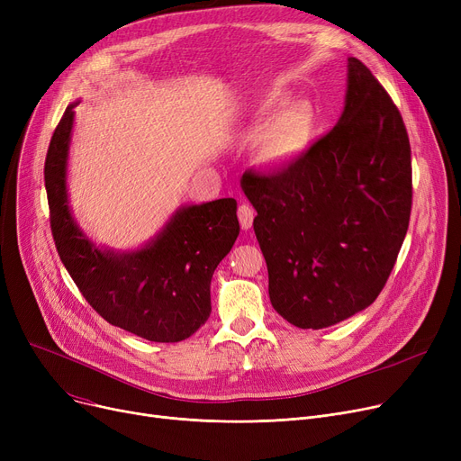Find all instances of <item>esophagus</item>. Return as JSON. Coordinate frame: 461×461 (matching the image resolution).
I'll return each instance as SVG.
<instances>
[{"mask_svg":"<svg viewBox=\"0 0 461 461\" xmlns=\"http://www.w3.org/2000/svg\"><path fill=\"white\" fill-rule=\"evenodd\" d=\"M254 216H256V212H254V209H252L250 205H247V203L239 205V209H237V218H239L240 228H243V230H250V228H252V222H254Z\"/></svg>","mask_w":461,"mask_h":461,"instance_id":"34e87169","label":"esophagus"}]
</instances>
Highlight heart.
Masks as SVG:
<instances>
[{"instance_id":"1","label":"heart","mask_w":461,"mask_h":461,"mask_svg":"<svg viewBox=\"0 0 461 461\" xmlns=\"http://www.w3.org/2000/svg\"><path fill=\"white\" fill-rule=\"evenodd\" d=\"M285 91H271L256 106L261 123H267L256 143V157L267 167H280L299 158L316 132V113L304 101L289 103Z\"/></svg>"}]
</instances>
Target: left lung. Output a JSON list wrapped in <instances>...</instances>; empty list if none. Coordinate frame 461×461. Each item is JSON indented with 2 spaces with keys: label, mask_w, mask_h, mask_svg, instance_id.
<instances>
[{
  "label": "left lung",
  "mask_w": 461,
  "mask_h": 461,
  "mask_svg": "<svg viewBox=\"0 0 461 461\" xmlns=\"http://www.w3.org/2000/svg\"><path fill=\"white\" fill-rule=\"evenodd\" d=\"M240 186L285 321L325 329L377 299L407 233L413 181L403 119L365 63L348 59L330 132L278 172H245Z\"/></svg>",
  "instance_id": "8db88e82"
}]
</instances>
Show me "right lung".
Instances as JSON below:
<instances>
[{"label": "right lung", "instance_id": "add662e5", "mask_svg": "<svg viewBox=\"0 0 461 461\" xmlns=\"http://www.w3.org/2000/svg\"><path fill=\"white\" fill-rule=\"evenodd\" d=\"M77 104L58 123L44 162V186L58 254L86 301L108 323L149 342H181L211 313V278L239 235L237 202L222 198L176 211L140 250L96 249L67 198V158Z\"/></svg>", "mask_w": 461, "mask_h": 461}]
</instances>
